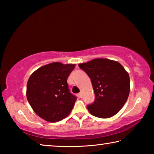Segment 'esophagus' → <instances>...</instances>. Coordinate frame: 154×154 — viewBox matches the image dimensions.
Listing matches in <instances>:
<instances>
[{"label":"esophagus","mask_w":154,"mask_h":154,"mask_svg":"<svg viewBox=\"0 0 154 154\" xmlns=\"http://www.w3.org/2000/svg\"><path fill=\"white\" fill-rule=\"evenodd\" d=\"M78 95H79V98H82V92H80V93H79V94H78Z\"/></svg>","instance_id":"obj_1"}]
</instances>
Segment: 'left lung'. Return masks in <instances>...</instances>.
I'll return each instance as SVG.
<instances>
[{
    "label": "left lung",
    "mask_w": 154,
    "mask_h": 154,
    "mask_svg": "<svg viewBox=\"0 0 154 154\" xmlns=\"http://www.w3.org/2000/svg\"><path fill=\"white\" fill-rule=\"evenodd\" d=\"M92 82L95 100L87 108L92 116L109 118L123 107L130 93V77L118 62L96 58L79 64Z\"/></svg>",
    "instance_id": "left-lung-1"
}]
</instances>
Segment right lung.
I'll use <instances>...</instances> for the list:
<instances>
[{
	"label": "right lung",
	"mask_w": 154,
	"mask_h": 154,
	"mask_svg": "<svg viewBox=\"0 0 154 154\" xmlns=\"http://www.w3.org/2000/svg\"><path fill=\"white\" fill-rule=\"evenodd\" d=\"M75 67V64L53 62L36 70L28 79V103L45 121H60L71 112L77 97L70 92L67 79Z\"/></svg>",
	"instance_id": "obj_1"
}]
</instances>
